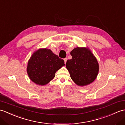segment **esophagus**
Masks as SVG:
<instances>
[{"label": "esophagus", "mask_w": 125, "mask_h": 125, "mask_svg": "<svg viewBox=\"0 0 125 125\" xmlns=\"http://www.w3.org/2000/svg\"><path fill=\"white\" fill-rule=\"evenodd\" d=\"M64 63L65 64L66 62V61H67V59H66V58H65V59H64Z\"/></svg>", "instance_id": "1"}]
</instances>
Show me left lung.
Listing matches in <instances>:
<instances>
[{
  "mask_svg": "<svg viewBox=\"0 0 125 125\" xmlns=\"http://www.w3.org/2000/svg\"><path fill=\"white\" fill-rule=\"evenodd\" d=\"M71 60L66 63L72 80L80 86L89 85L96 78L99 65L96 57L88 48H74L70 52Z\"/></svg>",
  "mask_w": 125,
  "mask_h": 125,
  "instance_id": "1",
  "label": "left lung"
}]
</instances>
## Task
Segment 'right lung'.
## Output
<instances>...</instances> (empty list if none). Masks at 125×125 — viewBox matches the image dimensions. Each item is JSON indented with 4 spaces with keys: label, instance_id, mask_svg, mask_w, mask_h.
Listing matches in <instances>:
<instances>
[{
    "label": "right lung",
    "instance_id": "add662e5",
    "mask_svg": "<svg viewBox=\"0 0 125 125\" xmlns=\"http://www.w3.org/2000/svg\"><path fill=\"white\" fill-rule=\"evenodd\" d=\"M64 61L51 49H39L32 55L28 63L27 73L33 83L45 85L55 76L56 72L64 65Z\"/></svg>",
    "mask_w": 125,
    "mask_h": 125
}]
</instances>
